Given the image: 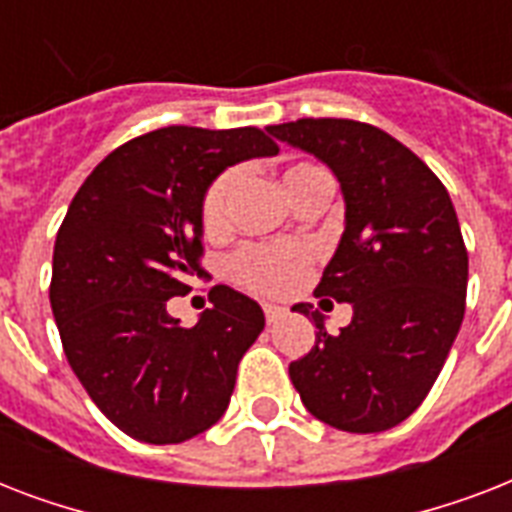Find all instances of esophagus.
<instances>
[{"mask_svg":"<svg viewBox=\"0 0 512 512\" xmlns=\"http://www.w3.org/2000/svg\"><path fill=\"white\" fill-rule=\"evenodd\" d=\"M263 313L268 324H276L284 316V308H279V305H263Z\"/></svg>","mask_w":512,"mask_h":512,"instance_id":"1","label":"esophagus"}]
</instances>
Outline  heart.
<instances>
[{"instance_id": "obj_1", "label": "heart", "mask_w": 512, "mask_h": 512, "mask_svg": "<svg viewBox=\"0 0 512 512\" xmlns=\"http://www.w3.org/2000/svg\"><path fill=\"white\" fill-rule=\"evenodd\" d=\"M239 175L225 172L209 185L207 196L201 201V223L209 233L223 231L228 223V207H231L233 188ZM313 180H329V175L316 164L300 162L292 164L281 175V185L289 199L295 201ZM308 249L303 244H260V247H244L231 260V273L239 284L257 289L263 295H281L295 284L308 268Z\"/></svg>"}]
</instances>
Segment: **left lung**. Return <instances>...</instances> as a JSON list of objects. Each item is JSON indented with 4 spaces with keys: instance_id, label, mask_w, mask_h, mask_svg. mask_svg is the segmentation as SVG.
<instances>
[{
    "instance_id": "obj_1",
    "label": "left lung",
    "mask_w": 512,
    "mask_h": 512,
    "mask_svg": "<svg viewBox=\"0 0 512 512\" xmlns=\"http://www.w3.org/2000/svg\"><path fill=\"white\" fill-rule=\"evenodd\" d=\"M327 164L345 201V231L316 297L353 305L329 335L313 305L311 353L289 377L316 420L348 433L396 428L433 388L460 332L468 252L444 183L388 132L353 119H297L265 127Z\"/></svg>"
}]
</instances>
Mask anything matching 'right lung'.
Wrapping results in <instances>:
<instances>
[{"instance_id": "add662e5", "label": "right lung", "mask_w": 512, "mask_h": 512, "mask_svg": "<svg viewBox=\"0 0 512 512\" xmlns=\"http://www.w3.org/2000/svg\"><path fill=\"white\" fill-rule=\"evenodd\" d=\"M273 154L255 127H164L111 151L68 204L52 252V316L74 374L127 436L180 444L228 409L241 356L265 327L260 305L217 284L212 308L185 329L167 300L201 271L209 185Z\"/></svg>"}]
</instances>
